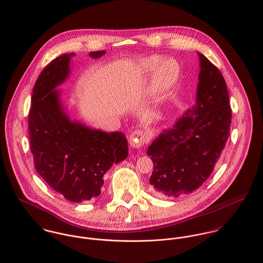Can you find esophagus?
I'll return each mask as SVG.
<instances>
[{"label":"esophagus","instance_id":"34e87169","mask_svg":"<svg viewBox=\"0 0 263 263\" xmlns=\"http://www.w3.org/2000/svg\"><path fill=\"white\" fill-rule=\"evenodd\" d=\"M145 144V138L142 130H135L129 136V145L135 149H140Z\"/></svg>","mask_w":263,"mask_h":263}]
</instances>
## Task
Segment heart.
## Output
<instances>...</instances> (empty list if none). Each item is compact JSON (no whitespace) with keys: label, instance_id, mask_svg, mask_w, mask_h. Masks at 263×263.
Listing matches in <instances>:
<instances>
[{"label":"heart","instance_id":"b5f03b06","mask_svg":"<svg viewBox=\"0 0 263 263\" xmlns=\"http://www.w3.org/2000/svg\"><path fill=\"white\" fill-rule=\"evenodd\" d=\"M142 74H150L155 71L152 80V92L155 95H162L167 92L177 81L179 66L173 59H163L151 55L141 60L139 64Z\"/></svg>","mask_w":263,"mask_h":263}]
</instances>
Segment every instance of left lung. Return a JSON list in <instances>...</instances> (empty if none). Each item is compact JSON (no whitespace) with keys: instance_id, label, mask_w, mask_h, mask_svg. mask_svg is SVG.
Listing matches in <instances>:
<instances>
[{"instance_id":"8db88e82","label":"left lung","mask_w":263,"mask_h":263,"mask_svg":"<svg viewBox=\"0 0 263 263\" xmlns=\"http://www.w3.org/2000/svg\"><path fill=\"white\" fill-rule=\"evenodd\" d=\"M196 104L147 150L150 184L160 196L178 197L200 187L213 173L230 135L232 109L225 79L199 53Z\"/></svg>"}]
</instances>
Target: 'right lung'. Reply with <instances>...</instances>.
Segmentation results:
<instances>
[{
  "mask_svg": "<svg viewBox=\"0 0 263 263\" xmlns=\"http://www.w3.org/2000/svg\"><path fill=\"white\" fill-rule=\"evenodd\" d=\"M104 53L89 54L97 59ZM74 55L61 54L40 73L32 92L28 129L38 174L66 199L81 202L100 194L104 174L127 157V141L121 133H103L73 122L64 112L60 93L53 89L69 75Z\"/></svg>",
  "mask_w": 263,
  "mask_h": 263,
  "instance_id": "add662e5",
  "label": "right lung"
}]
</instances>
